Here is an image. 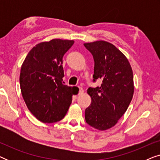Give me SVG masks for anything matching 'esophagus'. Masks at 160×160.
I'll use <instances>...</instances> for the list:
<instances>
[{"instance_id":"1","label":"esophagus","mask_w":160,"mask_h":160,"mask_svg":"<svg viewBox=\"0 0 160 160\" xmlns=\"http://www.w3.org/2000/svg\"><path fill=\"white\" fill-rule=\"evenodd\" d=\"M83 93H84V89H83L82 87H78V94H79V95H82Z\"/></svg>"}]
</instances>
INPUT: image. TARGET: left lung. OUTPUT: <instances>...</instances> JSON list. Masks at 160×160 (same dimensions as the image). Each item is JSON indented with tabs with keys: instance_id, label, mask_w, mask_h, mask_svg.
I'll use <instances>...</instances> for the list:
<instances>
[{
	"instance_id": "8db88e82",
	"label": "left lung",
	"mask_w": 160,
	"mask_h": 160,
	"mask_svg": "<svg viewBox=\"0 0 160 160\" xmlns=\"http://www.w3.org/2000/svg\"><path fill=\"white\" fill-rule=\"evenodd\" d=\"M92 54L93 82L100 87H89L92 102L85 110V120L99 130L112 128L126 112L134 93L132 70L125 56L115 46L104 41L84 43Z\"/></svg>"
}]
</instances>
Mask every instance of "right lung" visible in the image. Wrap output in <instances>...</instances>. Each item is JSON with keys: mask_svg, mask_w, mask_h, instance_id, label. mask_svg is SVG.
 Segmentation results:
<instances>
[{"mask_svg": "<svg viewBox=\"0 0 160 160\" xmlns=\"http://www.w3.org/2000/svg\"><path fill=\"white\" fill-rule=\"evenodd\" d=\"M73 40L52 39L36 45L21 67L19 84L26 106L43 123L62 119L72 101L75 87L64 84L62 58Z\"/></svg>", "mask_w": 160, "mask_h": 160, "instance_id": "obj_1", "label": "right lung"}]
</instances>
